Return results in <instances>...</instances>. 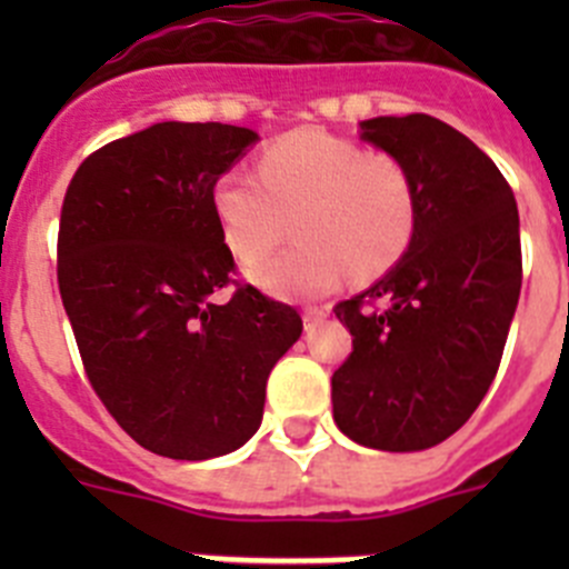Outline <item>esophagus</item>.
<instances>
[{
	"label": "esophagus",
	"instance_id": "1",
	"mask_svg": "<svg viewBox=\"0 0 569 569\" xmlns=\"http://www.w3.org/2000/svg\"><path fill=\"white\" fill-rule=\"evenodd\" d=\"M325 319H328V308H305V330L319 328Z\"/></svg>",
	"mask_w": 569,
	"mask_h": 569
}]
</instances>
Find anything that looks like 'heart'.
<instances>
[{
	"instance_id": "b5f03b06",
	"label": "heart",
	"mask_w": 569,
	"mask_h": 569,
	"mask_svg": "<svg viewBox=\"0 0 569 569\" xmlns=\"http://www.w3.org/2000/svg\"><path fill=\"white\" fill-rule=\"evenodd\" d=\"M210 208L224 244L256 261L279 244L290 216L293 248L250 268L281 299H310L341 279H379L407 253L419 224V190L401 159L325 130H293L264 148L259 176H216Z\"/></svg>"
}]
</instances>
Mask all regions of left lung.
Here are the masks:
<instances>
[{"mask_svg":"<svg viewBox=\"0 0 569 569\" xmlns=\"http://www.w3.org/2000/svg\"><path fill=\"white\" fill-rule=\"evenodd\" d=\"M407 164L419 224L407 253L333 313L353 353L333 373V419L373 450L410 453L453 436L490 390L521 293L519 208L501 170L427 113L361 122Z\"/></svg>","mask_w":569,"mask_h":569,"instance_id":"obj_1","label":"left lung"}]
</instances>
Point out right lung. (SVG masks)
Instances as JSON below:
<instances>
[{"instance_id": "add662e5", "label": "right lung", "mask_w": 569, "mask_h": 569, "mask_svg": "<svg viewBox=\"0 0 569 569\" xmlns=\"http://www.w3.org/2000/svg\"><path fill=\"white\" fill-rule=\"evenodd\" d=\"M256 139L236 124L159 122L90 153L64 193L57 279L84 373L156 456L239 450L261 425L270 370L301 336L290 305L233 279L210 208L216 176Z\"/></svg>"}]
</instances>
